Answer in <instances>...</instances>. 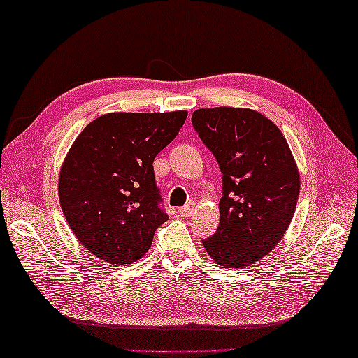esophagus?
<instances>
[{
	"mask_svg": "<svg viewBox=\"0 0 358 358\" xmlns=\"http://www.w3.org/2000/svg\"><path fill=\"white\" fill-rule=\"evenodd\" d=\"M193 208H195V204L189 203L187 206H184V208L179 209V214L182 217H190L193 214Z\"/></svg>",
	"mask_w": 358,
	"mask_h": 358,
	"instance_id": "1",
	"label": "esophagus"
}]
</instances>
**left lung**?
<instances>
[{
	"label": "left lung",
	"mask_w": 358,
	"mask_h": 358,
	"mask_svg": "<svg viewBox=\"0 0 358 358\" xmlns=\"http://www.w3.org/2000/svg\"><path fill=\"white\" fill-rule=\"evenodd\" d=\"M192 124L223 174L220 223L203 241L206 252L224 268L256 264L278 245L297 208L300 174L289 144L250 108H199Z\"/></svg>",
	"instance_id": "obj_1"
}]
</instances>
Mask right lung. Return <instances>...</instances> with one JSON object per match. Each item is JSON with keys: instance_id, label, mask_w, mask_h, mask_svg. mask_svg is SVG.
Returning <instances> with one entry per match:
<instances>
[{"instance_id": "1", "label": "right lung", "mask_w": 358, "mask_h": 358, "mask_svg": "<svg viewBox=\"0 0 358 358\" xmlns=\"http://www.w3.org/2000/svg\"><path fill=\"white\" fill-rule=\"evenodd\" d=\"M187 115L106 113L75 138L59 169V204L75 237L99 259L113 266L138 261L168 220L152 163Z\"/></svg>"}]
</instances>
